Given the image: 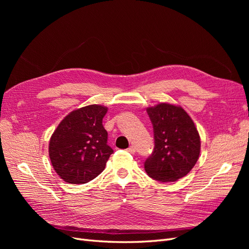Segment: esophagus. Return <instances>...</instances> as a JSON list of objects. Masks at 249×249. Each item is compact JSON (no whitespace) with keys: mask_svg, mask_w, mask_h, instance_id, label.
<instances>
[{"mask_svg":"<svg viewBox=\"0 0 249 249\" xmlns=\"http://www.w3.org/2000/svg\"><path fill=\"white\" fill-rule=\"evenodd\" d=\"M126 152H129L130 154H134L135 152H136V148H135V146H130L129 148H126Z\"/></svg>","mask_w":249,"mask_h":249,"instance_id":"1","label":"esophagus"}]
</instances>
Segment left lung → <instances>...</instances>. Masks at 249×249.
<instances>
[{"mask_svg": "<svg viewBox=\"0 0 249 249\" xmlns=\"http://www.w3.org/2000/svg\"><path fill=\"white\" fill-rule=\"evenodd\" d=\"M146 111L153 124L155 147L144 169L159 182H175L188 175L198 160V132L183 108L162 103Z\"/></svg>", "mask_w": 249, "mask_h": 249, "instance_id": "1", "label": "left lung"}]
</instances>
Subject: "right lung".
Segmentation results:
<instances>
[{
    "label": "right lung",
    "instance_id": "add662e5",
    "mask_svg": "<svg viewBox=\"0 0 249 249\" xmlns=\"http://www.w3.org/2000/svg\"><path fill=\"white\" fill-rule=\"evenodd\" d=\"M107 108L90 105L71 112L52 135L49 155L58 176L70 184H85L105 169L113 149L103 126Z\"/></svg>",
    "mask_w": 249,
    "mask_h": 249
}]
</instances>
